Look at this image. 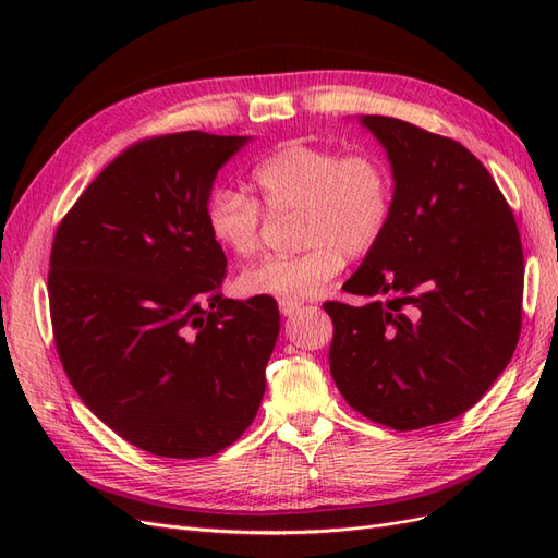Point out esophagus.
I'll return each mask as SVG.
<instances>
[{
  "label": "esophagus",
  "instance_id": "34e87169",
  "mask_svg": "<svg viewBox=\"0 0 558 558\" xmlns=\"http://www.w3.org/2000/svg\"><path fill=\"white\" fill-rule=\"evenodd\" d=\"M300 307H302L300 300H289V298H281V300H279V310H281L283 316L295 314Z\"/></svg>",
  "mask_w": 558,
  "mask_h": 558
}]
</instances>
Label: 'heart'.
Returning <instances> with one entry per match:
<instances>
[{"instance_id":"b5f03b06","label":"heart","mask_w":558,"mask_h":558,"mask_svg":"<svg viewBox=\"0 0 558 558\" xmlns=\"http://www.w3.org/2000/svg\"><path fill=\"white\" fill-rule=\"evenodd\" d=\"M256 197L218 185L207 197L211 240L234 256H253L263 242V208L298 214L295 256H269L240 275V291L302 300L326 291L347 258L373 251L393 211V179L386 162L369 154H340L310 142H289L251 170Z\"/></svg>"}]
</instances>
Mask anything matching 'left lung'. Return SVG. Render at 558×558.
I'll use <instances>...</instances> for the list:
<instances>
[{"mask_svg":"<svg viewBox=\"0 0 558 558\" xmlns=\"http://www.w3.org/2000/svg\"><path fill=\"white\" fill-rule=\"evenodd\" d=\"M393 167L377 246L330 300V373L375 424L416 430L468 412L508 367L521 332L523 248L494 177L451 137L365 116Z\"/></svg>","mask_w":558,"mask_h":558,"instance_id":"obj_1","label":"left lung"}]
</instances>
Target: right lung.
Segmentation results:
<instances>
[{"label": "right lung", "mask_w": 558, "mask_h": 558, "mask_svg": "<svg viewBox=\"0 0 558 558\" xmlns=\"http://www.w3.org/2000/svg\"><path fill=\"white\" fill-rule=\"evenodd\" d=\"M246 144L199 130L121 150L56 230L48 305L60 363L125 442L205 459L251 426L279 335L269 295L228 300L205 221L221 165Z\"/></svg>", "instance_id": "right-lung-1"}]
</instances>
